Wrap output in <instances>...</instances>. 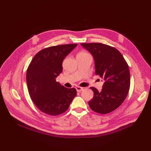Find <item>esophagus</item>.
<instances>
[{"instance_id":"obj_1","label":"esophagus","mask_w":151,"mask_h":151,"mask_svg":"<svg viewBox=\"0 0 151 151\" xmlns=\"http://www.w3.org/2000/svg\"><path fill=\"white\" fill-rule=\"evenodd\" d=\"M76 91H77L78 92H81L83 89H84V88H82V87H80V86H76V87L75 88Z\"/></svg>"}]
</instances>
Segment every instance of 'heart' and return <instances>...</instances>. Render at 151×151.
Listing matches in <instances>:
<instances>
[{"mask_svg":"<svg viewBox=\"0 0 151 151\" xmlns=\"http://www.w3.org/2000/svg\"><path fill=\"white\" fill-rule=\"evenodd\" d=\"M87 54L86 52H80L78 55H80V54Z\"/></svg>","mask_w":151,"mask_h":151,"instance_id":"obj_1","label":"heart"}]
</instances>
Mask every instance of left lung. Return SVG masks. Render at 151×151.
I'll return each instance as SVG.
<instances>
[{"instance_id": "8db88e82", "label": "left lung", "mask_w": 151, "mask_h": 151, "mask_svg": "<svg viewBox=\"0 0 151 151\" xmlns=\"http://www.w3.org/2000/svg\"><path fill=\"white\" fill-rule=\"evenodd\" d=\"M95 60V74L104 79L101 91L91 87L93 97L88 102L93 111L106 114L119 107L129 93V65L117 49L100 43H81Z\"/></svg>"}]
</instances>
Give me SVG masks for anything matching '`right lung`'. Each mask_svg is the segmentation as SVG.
Wrapping results in <instances>:
<instances>
[{
  "label": "right lung",
  "instance_id": "1",
  "mask_svg": "<svg viewBox=\"0 0 151 151\" xmlns=\"http://www.w3.org/2000/svg\"><path fill=\"white\" fill-rule=\"evenodd\" d=\"M77 44L45 48L34 56L27 71L30 97L45 114L58 115L66 111L76 95L75 88H66L56 81L62 72L64 58Z\"/></svg>",
  "mask_w": 151,
  "mask_h": 151
}]
</instances>
